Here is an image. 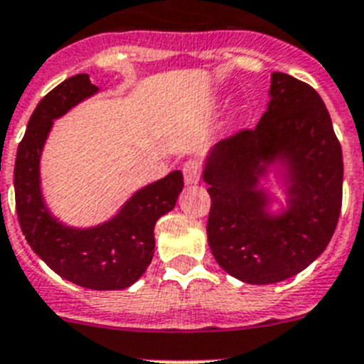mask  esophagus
Returning <instances> with one entry per match:
<instances>
[{"label":"esophagus","mask_w":364,"mask_h":364,"mask_svg":"<svg viewBox=\"0 0 364 364\" xmlns=\"http://www.w3.org/2000/svg\"><path fill=\"white\" fill-rule=\"evenodd\" d=\"M186 183H196L201 178V164L196 159H189L182 168Z\"/></svg>","instance_id":"1"}]
</instances>
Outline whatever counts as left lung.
<instances>
[{"instance_id": "left-lung-1", "label": "left lung", "mask_w": 364, "mask_h": 364, "mask_svg": "<svg viewBox=\"0 0 364 364\" xmlns=\"http://www.w3.org/2000/svg\"><path fill=\"white\" fill-rule=\"evenodd\" d=\"M271 102L255 129L212 149L203 170L210 212L208 246L233 278L269 285L308 267L327 247L341 210L343 157L318 93L283 72L271 74ZM287 166L289 208L267 212L257 189L267 166Z\"/></svg>"}]
</instances>
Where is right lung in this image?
Listing matches in <instances>:
<instances>
[{
    "instance_id": "add662e5",
    "label": "right lung",
    "mask_w": 364,
    "mask_h": 364,
    "mask_svg": "<svg viewBox=\"0 0 364 364\" xmlns=\"http://www.w3.org/2000/svg\"><path fill=\"white\" fill-rule=\"evenodd\" d=\"M88 74L65 79L38 102L19 143L14 170L16 208L31 250L61 278L92 290H122L141 278L154 257V226L177 203L181 171L139 189L117 215L93 228L61 225L41 191V154L53 120L97 92Z\"/></svg>"
}]
</instances>
